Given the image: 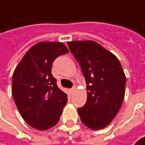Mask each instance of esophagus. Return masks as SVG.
I'll return each instance as SVG.
<instances>
[{
  "mask_svg": "<svg viewBox=\"0 0 145 145\" xmlns=\"http://www.w3.org/2000/svg\"><path fill=\"white\" fill-rule=\"evenodd\" d=\"M75 89H76V87L75 86L72 87V88L71 89V93H73V92H74V91H75Z\"/></svg>",
  "mask_w": 145,
  "mask_h": 145,
  "instance_id": "34e87169",
  "label": "esophagus"
}]
</instances>
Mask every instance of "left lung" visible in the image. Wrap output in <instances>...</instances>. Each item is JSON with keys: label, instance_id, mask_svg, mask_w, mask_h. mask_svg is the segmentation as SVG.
<instances>
[{"label": "left lung", "instance_id": "left-lung-1", "mask_svg": "<svg viewBox=\"0 0 145 145\" xmlns=\"http://www.w3.org/2000/svg\"><path fill=\"white\" fill-rule=\"evenodd\" d=\"M79 63L87 89V101L78 113L84 125L101 129L109 125L121 108L125 76L114 54L93 41L67 43Z\"/></svg>", "mask_w": 145, "mask_h": 145}]
</instances>
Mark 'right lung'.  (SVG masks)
Instances as JSON below:
<instances>
[{"label": "right lung", "instance_id": "right-lung-1", "mask_svg": "<svg viewBox=\"0 0 145 145\" xmlns=\"http://www.w3.org/2000/svg\"><path fill=\"white\" fill-rule=\"evenodd\" d=\"M68 49L60 42H39L27 52L12 75V93L20 115L38 130L56 125L67 102L52 74V64Z\"/></svg>", "mask_w": 145, "mask_h": 145}]
</instances>
